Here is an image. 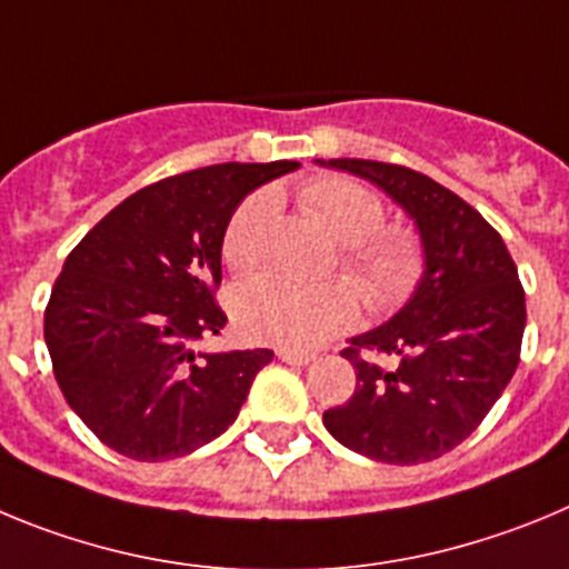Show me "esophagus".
Wrapping results in <instances>:
<instances>
[{
	"label": "esophagus",
	"mask_w": 569,
	"mask_h": 569,
	"mask_svg": "<svg viewBox=\"0 0 569 569\" xmlns=\"http://www.w3.org/2000/svg\"><path fill=\"white\" fill-rule=\"evenodd\" d=\"M278 357L283 362H289V366H309L315 360V355H309V351H291V348H280Z\"/></svg>",
	"instance_id": "34e87169"
}]
</instances>
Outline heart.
I'll return each mask as SVG.
<instances>
[{
  "mask_svg": "<svg viewBox=\"0 0 569 569\" xmlns=\"http://www.w3.org/2000/svg\"><path fill=\"white\" fill-rule=\"evenodd\" d=\"M297 201L342 243V272L368 309L391 315L417 295L431 266L425 238L408 223L386 227V201L371 187L348 176H320L297 189ZM272 212L274 196L258 189L229 214L221 258L232 272H247L263 258ZM357 291L346 280L303 283L263 272L232 291V317L249 340L306 351L355 326L360 317Z\"/></svg>",
  "mask_w": 569,
  "mask_h": 569,
  "instance_id": "obj_1",
  "label": "heart"
}]
</instances>
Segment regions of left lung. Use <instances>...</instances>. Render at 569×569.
<instances>
[{
  "label": "left lung",
  "mask_w": 569,
  "mask_h": 569,
  "mask_svg": "<svg viewBox=\"0 0 569 569\" xmlns=\"http://www.w3.org/2000/svg\"><path fill=\"white\" fill-rule=\"evenodd\" d=\"M329 167L402 203L431 266L406 309L342 348L357 388L322 422L377 462H431L482 425L516 373L527 322L519 272L501 234L433 178L366 158H329Z\"/></svg>",
  "instance_id": "left-lung-1"
}]
</instances>
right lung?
<instances>
[{
	"label": "right lung",
	"instance_id": "1",
	"mask_svg": "<svg viewBox=\"0 0 569 569\" xmlns=\"http://www.w3.org/2000/svg\"><path fill=\"white\" fill-rule=\"evenodd\" d=\"M297 161L214 163L138 189L68 254L44 309L56 382L121 457L163 462L221 437L272 351L196 355L227 315L221 238L229 214Z\"/></svg>",
	"mask_w": 569,
	"mask_h": 569
}]
</instances>
